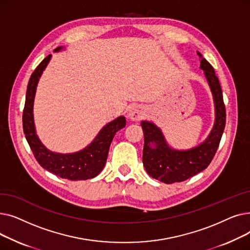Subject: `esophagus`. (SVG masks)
<instances>
[{
  "label": "esophagus",
  "mask_w": 250,
  "mask_h": 250,
  "mask_svg": "<svg viewBox=\"0 0 250 250\" xmlns=\"http://www.w3.org/2000/svg\"><path fill=\"white\" fill-rule=\"evenodd\" d=\"M143 115H144L143 108L141 106H137V105H135V106H133V107H130L127 112L128 118L132 121H140L143 117Z\"/></svg>",
  "instance_id": "esophagus-1"
}]
</instances>
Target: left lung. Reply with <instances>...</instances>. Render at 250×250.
Instances as JSON below:
<instances>
[{"mask_svg": "<svg viewBox=\"0 0 250 250\" xmlns=\"http://www.w3.org/2000/svg\"><path fill=\"white\" fill-rule=\"evenodd\" d=\"M201 60V69L211 87L216 107V122L211 134L200 146L188 151L171 150L164 140L160 128L152 123L142 122L144 132L143 164L146 171L153 178L164 183H174L185 181L206 169L218 150L219 144L226 125V109L223 92L215 70L206 59L198 51ZM154 142L155 148L150 144Z\"/></svg>", "mask_w": 250, "mask_h": 250, "instance_id": "left-lung-1", "label": "left lung"}]
</instances>
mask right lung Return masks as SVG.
Returning <instances> with one entry per match:
<instances>
[{
    "label": "right lung",
    "mask_w": 250,
    "mask_h": 250,
    "mask_svg": "<svg viewBox=\"0 0 250 250\" xmlns=\"http://www.w3.org/2000/svg\"><path fill=\"white\" fill-rule=\"evenodd\" d=\"M62 49L58 47L55 51ZM51 55H48L32 73L26 91L22 122L23 130L37 162L47 171L70 180H86L100 173L107 159L109 146L117 130L125 126V116L107 124L84 150L73 154H59L48 151L38 140L33 123V101L36 86Z\"/></svg>",
    "instance_id": "obj_1"
}]
</instances>
